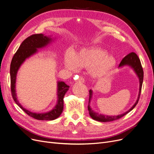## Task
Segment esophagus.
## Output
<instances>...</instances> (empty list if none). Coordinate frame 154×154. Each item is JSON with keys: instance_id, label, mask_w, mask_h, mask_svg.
I'll use <instances>...</instances> for the list:
<instances>
[{"instance_id": "34e87169", "label": "esophagus", "mask_w": 154, "mask_h": 154, "mask_svg": "<svg viewBox=\"0 0 154 154\" xmlns=\"http://www.w3.org/2000/svg\"><path fill=\"white\" fill-rule=\"evenodd\" d=\"M77 81L79 82L83 83V82H85V79H84V78H83V76H80V77H79V78L78 79Z\"/></svg>"}]
</instances>
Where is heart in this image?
Segmentation results:
<instances>
[{"instance_id":"1","label":"heart","mask_w":154,"mask_h":154,"mask_svg":"<svg viewBox=\"0 0 154 154\" xmlns=\"http://www.w3.org/2000/svg\"><path fill=\"white\" fill-rule=\"evenodd\" d=\"M106 51L101 49H82L76 53L71 51L66 54L64 65L71 71L77 67L91 69V74L96 78L105 76L116 63L115 58L107 55Z\"/></svg>"}]
</instances>
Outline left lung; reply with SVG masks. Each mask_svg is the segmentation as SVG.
Segmentation results:
<instances>
[{"instance_id":"1","label":"left lung","mask_w":154,"mask_h":154,"mask_svg":"<svg viewBox=\"0 0 154 154\" xmlns=\"http://www.w3.org/2000/svg\"><path fill=\"white\" fill-rule=\"evenodd\" d=\"M125 65H128V66H131V67H132L134 69V70L136 72V73L137 74V76L139 77V96H138V98L133 106L129 110H128L127 112H126L125 113L122 114L121 115H118V116H105V115H102V114H100L98 113H96L95 112L93 111L91 108L90 107V101L91 100L92 97V91L91 90L89 91V101H88V112H89V114L91 116V117L94 120L98 121V122H112V121H114L116 119H119L123 117L124 116H125L127 114H128L129 112L131 111L136 105L137 104L139 97H140V95H141V88H142V85H143V69L141 66V61L139 60L138 56L134 52H132L129 53L128 54H127L126 57H125L123 60H122V62L119 63V67H122L123 66H125Z\"/></svg>"}]
</instances>
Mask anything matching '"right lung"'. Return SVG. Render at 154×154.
Segmentation results:
<instances>
[{
    "label": "right lung",
    "instance_id": "1",
    "mask_svg": "<svg viewBox=\"0 0 154 154\" xmlns=\"http://www.w3.org/2000/svg\"><path fill=\"white\" fill-rule=\"evenodd\" d=\"M51 39L43 34H35L27 37L20 45L12 58L10 65L11 91L13 98L15 103L20 106L25 112L31 117L38 120H54L61 115L63 109V97L68 91L69 86L63 82H58V102L54 108L46 113H34L23 108L18 101L15 91L16 77L18 69L25 60L35 54L38 48H43L47 45Z\"/></svg>",
    "mask_w": 154,
    "mask_h": 154
}]
</instances>
